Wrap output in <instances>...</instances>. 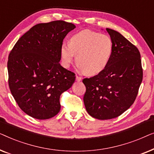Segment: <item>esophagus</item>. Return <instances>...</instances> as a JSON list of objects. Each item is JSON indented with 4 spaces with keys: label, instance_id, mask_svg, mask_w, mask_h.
I'll return each instance as SVG.
<instances>
[{
    "label": "esophagus",
    "instance_id": "obj_1",
    "mask_svg": "<svg viewBox=\"0 0 154 154\" xmlns=\"http://www.w3.org/2000/svg\"><path fill=\"white\" fill-rule=\"evenodd\" d=\"M81 80H82V78L81 77L78 76V75H76V77H75V81H78V82H79V81H81Z\"/></svg>",
    "mask_w": 154,
    "mask_h": 154
}]
</instances>
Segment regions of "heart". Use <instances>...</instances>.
I'll return each instance as SVG.
<instances>
[{
  "label": "heart",
  "instance_id": "1",
  "mask_svg": "<svg viewBox=\"0 0 154 154\" xmlns=\"http://www.w3.org/2000/svg\"><path fill=\"white\" fill-rule=\"evenodd\" d=\"M112 50L113 43L110 38L86 29L72 35L69 45L62 44L60 54L65 67L70 66L76 54L78 66L86 74L91 75L106 68Z\"/></svg>",
  "mask_w": 154,
  "mask_h": 154
}]
</instances>
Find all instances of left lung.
I'll return each mask as SVG.
<instances>
[{"mask_svg": "<svg viewBox=\"0 0 154 154\" xmlns=\"http://www.w3.org/2000/svg\"><path fill=\"white\" fill-rule=\"evenodd\" d=\"M106 29L113 43L110 60L97 75L83 80L86 110L100 120L114 119L128 110L135 100L143 78L137 48L118 31Z\"/></svg>", "mask_w": 154, "mask_h": 154, "instance_id": "1", "label": "left lung"}]
</instances>
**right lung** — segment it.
I'll return each mask as SVG.
<instances>
[{
    "label": "right lung",
    "instance_id": "add662e5",
    "mask_svg": "<svg viewBox=\"0 0 154 154\" xmlns=\"http://www.w3.org/2000/svg\"><path fill=\"white\" fill-rule=\"evenodd\" d=\"M72 23H41L25 33L8 57V83L20 108L30 116L45 120L60 112V95L74 83L75 73L62 67L60 48Z\"/></svg>",
    "mask_w": 154,
    "mask_h": 154
}]
</instances>
